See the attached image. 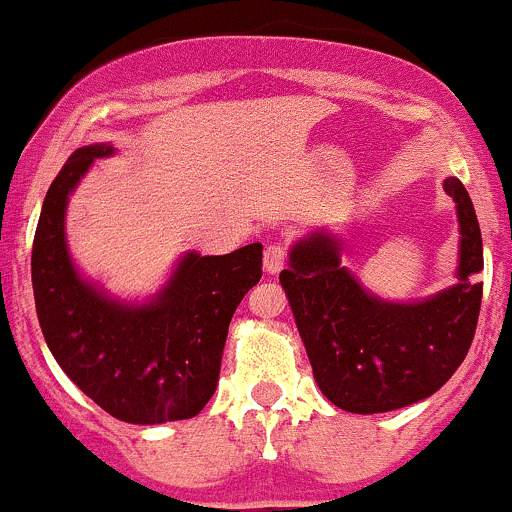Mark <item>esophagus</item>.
Instances as JSON below:
<instances>
[{"label": "esophagus", "instance_id": "34e87169", "mask_svg": "<svg viewBox=\"0 0 512 512\" xmlns=\"http://www.w3.org/2000/svg\"><path fill=\"white\" fill-rule=\"evenodd\" d=\"M285 261H287V251H285L283 244L266 246V254H263V271L271 273V275L280 273V271H283Z\"/></svg>", "mask_w": 512, "mask_h": 512}]
</instances>
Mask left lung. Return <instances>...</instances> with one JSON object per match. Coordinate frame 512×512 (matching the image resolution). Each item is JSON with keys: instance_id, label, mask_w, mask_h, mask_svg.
Here are the masks:
<instances>
[{"instance_id": "left-lung-1", "label": "left lung", "mask_w": 512, "mask_h": 512, "mask_svg": "<svg viewBox=\"0 0 512 512\" xmlns=\"http://www.w3.org/2000/svg\"><path fill=\"white\" fill-rule=\"evenodd\" d=\"M455 200V285L413 302L375 295L341 263L343 239L317 227L290 246L280 273L321 394L350 413H387L428 399L455 375L476 331L484 271L481 229L467 188L442 181Z\"/></svg>"}]
</instances>
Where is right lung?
Instances as JSON below:
<instances>
[{
    "instance_id": "right-lung-1",
    "label": "right lung",
    "mask_w": 512,
    "mask_h": 512,
    "mask_svg": "<svg viewBox=\"0 0 512 512\" xmlns=\"http://www.w3.org/2000/svg\"><path fill=\"white\" fill-rule=\"evenodd\" d=\"M116 152L111 142L77 149L50 183L31 256L38 321L62 372L103 411L137 426L183 421L215 394L229 321L261 280L263 246L188 251L142 302L84 278L67 244V205L96 159Z\"/></svg>"
}]
</instances>
